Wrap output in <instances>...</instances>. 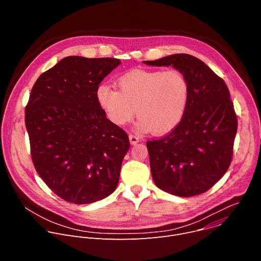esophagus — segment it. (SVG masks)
I'll return each instance as SVG.
<instances>
[{"mask_svg":"<svg viewBox=\"0 0 261 261\" xmlns=\"http://www.w3.org/2000/svg\"><path fill=\"white\" fill-rule=\"evenodd\" d=\"M129 139H130V142H131L132 144H136V143L140 140V138L138 137V135H135V134H130V135H129Z\"/></svg>","mask_w":261,"mask_h":261,"instance_id":"obj_1","label":"esophagus"}]
</instances>
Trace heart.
I'll return each instance as SVG.
<instances>
[{
    "label": "heart",
    "instance_id": "obj_1",
    "mask_svg": "<svg viewBox=\"0 0 261 261\" xmlns=\"http://www.w3.org/2000/svg\"><path fill=\"white\" fill-rule=\"evenodd\" d=\"M119 91L106 85L97 88L96 99L107 119L117 126L129 123L136 113L138 128L165 134L182 120L190 98L184 73L134 69L117 80Z\"/></svg>",
    "mask_w": 261,
    "mask_h": 261
}]
</instances>
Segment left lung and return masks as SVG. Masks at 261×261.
Segmentation results:
<instances>
[{"label":"left lung","mask_w":261,"mask_h":261,"mask_svg":"<svg viewBox=\"0 0 261 261\" xmlns=\"http://www.w3.org/2000/svg\"><path fill=\"white\" fill-rule=\"evenodd\" d=\"M172 66L190 86L187 110L168 134L146 141L152 176L161 190L190 197L210 190L232 160L238 118L229 90L201 60L187 54L144 61Z\"/></svg>","instance_id":"left-lung-1"}]
</instances>
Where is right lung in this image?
<instances>
[{
	"label": "right lung",
	"instance_id": "1",
	"mask_svg": "<svg viewBox=\"0 0 261 261\" xmlns=\"http://www.w3.org/2000/svg\"><path fill=\"white\" fill-rule=\"evenodd\" d=\"M119 59L67 57L36 81L24 111L31 157L48 188L65 201L92 203L113 193L128 134L96 99Z\"/></svg>",
	"mask_w": 261,
	"mask_h": 261
}]
</instances>
